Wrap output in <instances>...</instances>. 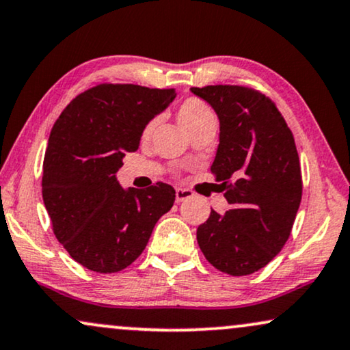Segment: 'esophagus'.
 <instances>
[{"label":"esophagus","instance_id":"1","mask_svg":"<svg viewBox=\"0 0 350 350\" xmlns=\"http://www.w3.org/2000/svg\"><path fill=\"white\" fill-rule=\"evenodd\" d=\"M192 196H193L192 190L183 189V187L176 189V202H184V200H187V198H190Z\"/></svg>","mask_w":350,"mask_h":350}]
</instances>
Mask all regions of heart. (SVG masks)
<instances>
[{
	"instance_id": "1",
	"label": "heart",
	"mask_w": 350,
	"mask_h": 350,
	"mask_svg": "<svg viewBox=\"0 0 350 350\" xmlns=\"http://www.w3.org/2000/svg\"><path fill=\"white\" fill-rule=\"evenodd\" d=\"M213 116L210 111V108L198 98H187L179 105L178 108V121L185 131H189L190 127H193L203 119ZM153 129V122H150L144 129V137H148L150 132Z\"/></svg>"
}]
</instances>
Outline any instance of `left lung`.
Masks as SVG:
<instances>
[{
  "label": "left lung",
  "instance_id": "left-lung-1",
  "mask_svg": "<svg viewBox=\"0 0 350 350\" xmlns=\"http://www.w3.org/2000/svg\"><path fill=\"white\" fill-rule=\"evenodd\" d=\"M219 119L211 172L231 208L211 210L197 228L205 258L219 271L244 276L267 267L291 236L300 198L294 135L268 96L239 85L190 88Z\"/></svg>",
  "mask_w": 350,
  "mask_h": 350
}]
</instances>
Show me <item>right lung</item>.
<instances>
[{"label": "right lung", "instance_id": "right-lung-1", "mask_svg": "<svg viewBox=\"0 0 350 350\" xmlns=\"http://www.w3.org/2000/svg\"><path fill=\"white\" fill-rule=\"evenodd\" d=\"M174 98V88L103 83L76 96L53 126L43 203L57 241L90 271L129 267L174 203L170 184L124 189L116 179L126 152L139 148L147 124Z\"/></svg>", "mask_w": 350, "mask_h": 350}]
</instances>
